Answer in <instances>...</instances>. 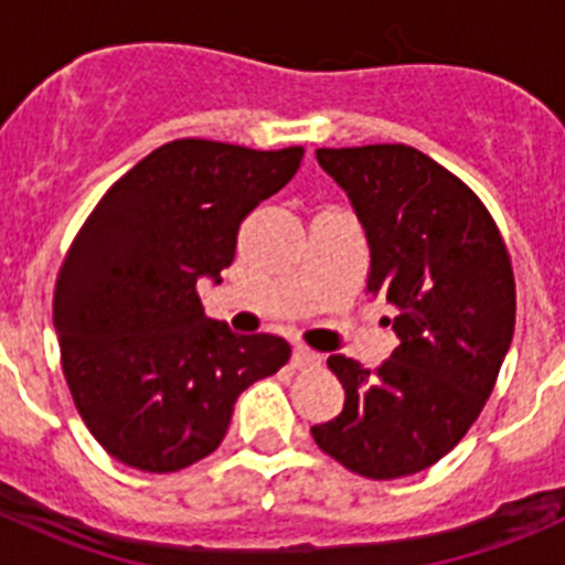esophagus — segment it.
<instances>
[{
	"label": "esophagus",
	"instance_id": "34e87169",
	"mask_svg": "<svg viewBox=\"0 0 565 565\" xmlns=\"http://www.w3.org/2000/svg\"><path fill=\"white\" fill-rule=\"evenodd\" d=\"M291 364L297 371H311V367H319V364H322V356H319L317 351H311V348H306V344H297V348H294Z\"/></svg>",
	"mask_w": 565,
	"mask_h": 565
}]
</instances>
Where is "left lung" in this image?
Listing matches in <instances>:
<instances>
[{"instance_id": "left-lung-1", "label": "left lung", "mask_w": 565, "mask_h": 565, "mask_svg": "<svg viewBox=\"0 0 565 565\" xmlns=\"http://www.w3.org/2000/svg\"><path fill=\"white\" fill-rule=\"evenodd\" d=\"M317 161L356 209L371 243L364 291L396 308L402 342L376 371L328 359L344 407L311 436L362 478L413 476L467 436L495 387L515 331L512 259L481 198L418 149H317Z\"/></svg>"}]
</instances>
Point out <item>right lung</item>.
<instances>
[{"mask_svg":"<svg viewBox=\"0 0 565 565\" xmlns=\"http://www.w3.org/2000/svg\"><path fill=\"white\" fill-rule=\"evenodd\" d=\"M306 149L178 138L104 192L53 291L62 371L115 461L178 472L221 447L234 402L291 359L286 339L239 337L203 313L243 221L297 174Z\"/></svg>","mask_w":565,"mask_h":565,"instance_id":"1","label":"right lung"}]
</instances>
